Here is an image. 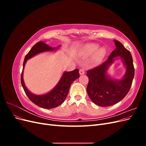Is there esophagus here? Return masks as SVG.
<instances>
[{
    "label": "esophagus",
    "mask_w": 146,
    "mask_h": 146,
    "mask_svg": "<svg viewBox=\"0 0 146 146\" xmlns=\"http://www.w3.org/2000/svg\"><path fill=\"white\" fill-rule=\"evenodd\" d=\"M79 73H80V75H83V74H85V70L82 69H80V70H79Z\"/></svg>",
    "instance_id": "1"
}]
</instances>
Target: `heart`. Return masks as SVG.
I'll return each mask as SVG.
<instances>
[{"label":"heart","mask_w":146,"mask_h":146,"mask_svg":"<svg viewBox=\"0 0 146 146\" xmlns=\"http://www.w3.org/2000/svg\"><path fill=\"white\" fill-rule=\"evenodd\" d=\"M99 48V45L98 44L94 42L87 43L84 45L82 48L81 55L82 56L88 58L94 55L92 58V61L96 63L102 58L105 54V49L104 48Z\"/></svg>","instance_id":"b5f03b06"}]
</instances>
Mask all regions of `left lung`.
<instances>
[{"mask_svg":"<svg viewBox=\"0 0 146 146\" xmlns=\"http://www.w3.org/2000/svg\"><path fill=\"white\" fill-rule=\"evenodd\" d=\"M116 48L107 61L94 69L88 70L86 76L89 82L87 93L92 102L100 107H110L118 103L129 92L135 75V69L130 52L122 43L114 39ZM120 58L126 68V72L121 79L110 77L109 67L113 61Z\"/></svg>","mask_w":146,"mask_h":146,"instance_id":"left-lung-1","label":"left lung"}]
</instances>
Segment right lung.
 <instances>
[{
  "mask_svg": "<svg viewBox=\"0 0 146 146\" xmlns=\"http://www.w3.org/2000/svg\"><path fill=\"white\" fill-rule=\"evenodd\" d=\"M60 47L61 45L58 46L56 47H52L44 42H38L32 47L28 54L25 55L24 58L23 72H22L21 78L22 86L29 99L35 105L42 108L51 109L56 108L63 102L68 94L71 84L80 76L78 69H76L72 71L64 72L58 83L51 91L44 94L36 95L31 92L25 85L23 78L25 65L28 60L35 55L46 52L56 51L58 50Z\"/></svg>",
  "mask_w": 146,
  "mask_h": 146,
  "instance_id": "add662e5",
  "label": "right lung"
}]
</instances>
